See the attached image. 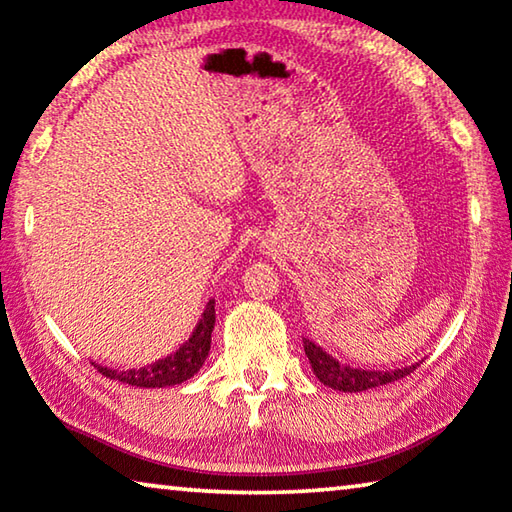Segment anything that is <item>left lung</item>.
<instances>
[{"instance_id":"left-lung-1","label":"left lung","mask_w":512,"mask_h":512,"mask_svg":"<svg viewBox=\"0 0 512 512\" xmlns=\"http://www.w3.org/2000/svg\"><path fill=\"white\" fill-rule=\"evenodd\" d=\"M305 346V355L312 364L314 376L321 380L323 385H328L332 389H339V392H364V389L371 387H380V385H389L394 380H401L405 376H410L412 371L417 369V364L412 367H401V369H392V371H378V369H358V367H348V364H342L337 358H332L330 353L323 351L321 346H316L312 339H303Z\"/></svg>"}]
</instances>
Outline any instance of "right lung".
I'll return each instance as SVG.
<instances>
[{
    "label": "right lung",
    "instance_id": "add662e5",
    "mask_svg": "<svg viewBox=\"0 0 512 512\" xmlns=\"http://www.w3.org/2000/svg\"><path fill=\"white\" fill-rule=\"evenodd\" d=\"M214 305L216 300H209L205 305V312L200 316L196 330L191 332V337L186 339L175 353L166 355V358L152 362L148 367L123 369V371L100 367V364L95 362L93 367H97V371H100L102 376L118 380V383L132 385V387H173V385L184 383V380L196 376L207 360L209 348H212V330L216 323Z\"/></svg>",
    "mask_w": 512,
    "mask_h": 512
}]
</instances>
